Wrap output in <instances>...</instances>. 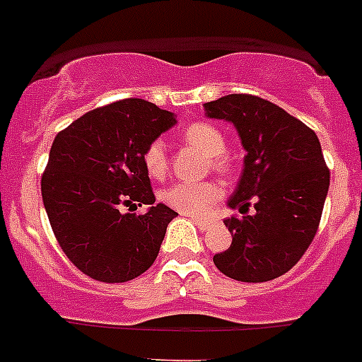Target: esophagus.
Here are the masks:
<instances>
[{"instance_id": "34e87169", "label": "esophagus", "mask_w": 362, "mask_h": 362, "mask_svg": "<svg viewBox=\"0 0 362 362\" xmlns=\"http://www.w3.org/2000/svg\"><path fill=\"white\" fill-rule=\"evenodd\" d=\"M192 223H194V225H196L199 230H206L210 226V221L199 219V217H192Z\"/></svg>"}]
</instances>
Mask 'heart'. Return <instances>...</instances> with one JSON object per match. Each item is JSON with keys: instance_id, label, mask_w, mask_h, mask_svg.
Returning a JSON list of instances; mask_svg holds the SVG:
<instances>
[{"instance_id": "1", "label": "heart", "mask_w": 362, "mask_h": 362, "mask_svg": "<svg viewBox=\"0 0 362 362\" xmlns=\"http://www.w3.org/2000/svg\"><path fill=\"white\" fill-rule=\"evenodd\" d=\"M181 139L188 146H194L204 156L212 158L214 168L225 170L226 159L223 156L226 145L225 136L214 124L203 123V121L192 123L183 130ZM143 165L152 177H161L165 174L166 150L161 139H156L146 146V150L143 152ZM221 197H223V187L216 181H181L163 192L165 203L187 216H203Z\"/></svg>"}]
</instances>
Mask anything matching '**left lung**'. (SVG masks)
Wrapping results in <instances>:
<instances>
[{"instance_id": "left-lung-1", "label": "left lung", "mask_w": 362, "mask_h": 362, "mask_svg": "<svg viewBox=\"0 0 362 362\" xmlns=\"http://www.w3.org/2000/svg\"><path fill=\"white\" fill-rule=\"evenodd\" d=\"M203 107L206 117L235 127L246 152L228 209H255L254 216L225 219L232 245L214 255V264L243 283L276 279L317 232L330 187L321 143L303 121L257 95L230 94Z\"/></svg>"}]
</instances>
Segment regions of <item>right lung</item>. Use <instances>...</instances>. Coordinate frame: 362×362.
<instances>
[{"instance_id": "right-lung-1", "label": "right lung", "mask_w": 362, "mask_h": 362, "mask_svg": "<svg viewBox=\"0 0 362 362\" xmlns=\"http://www.w3.org/2000/svg\"><path fill=\"white\" fill-rule=\"evenodd\" d=\"M177 123L174 112L123 99L86 112L57 134L41 196L57 243L83 274L124 283L148 270L177 216L156 203L143 152ZM150 204L141 216L120 210Z\"/></svg>"}]
</instances>
